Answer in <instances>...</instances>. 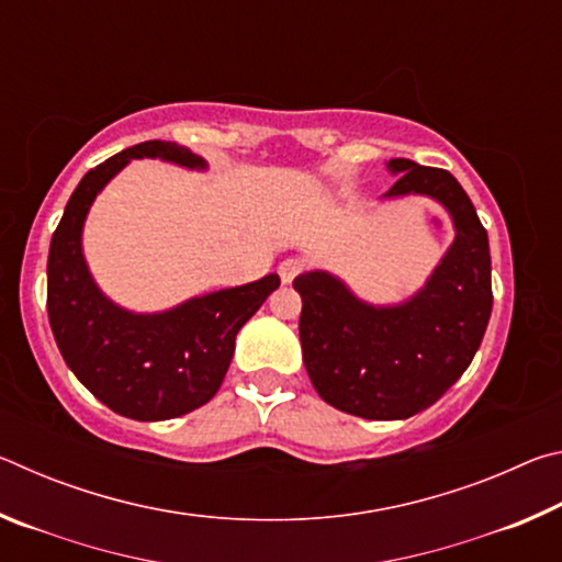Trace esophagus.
I'll return each instance as SVG.
<instances>
[{
    "label": "esophagus",
    "mask_w": 562,
    "mask_h": 562,
    "mask_svg": "<svg viewBox=\"0 0 562 562\" xmlns=\"http://www.w3.org/2000/svg\"><path fill=\"white\" fill-rule=\"evenodd\" d=\"M304 270V262L300 260V258H288V260H282L280 262V268H278V272H280V280L282 282H292L294 278H297V274Z\"/></svg>",
    "instance_id": "1"
}]
</instances>
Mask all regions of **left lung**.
I'll use <instances>...</instances> for the list:
<instances>
[{
	"label": "left lung",
	"mask_w": 562,
	"mask_h": 562,
	"mask_svg": "<svg viewBox=\"0 0 562 562\" xmlns=\"http://www.w3.org/2000/svg\"><path fill=\"white\" fill-rule=\"evenodd\" d=\"M386 168L398 178L384 198H434L453 221V243L424 288L379 307L325 270L292 282L302 297L300 341L312 386L339 412L374 422L408 418L439 402L469 369L493 307L488 235L459 180L408 158H392Z\"/></svg>",
	"instance_id": "left-lung-1"
}]
</instances>
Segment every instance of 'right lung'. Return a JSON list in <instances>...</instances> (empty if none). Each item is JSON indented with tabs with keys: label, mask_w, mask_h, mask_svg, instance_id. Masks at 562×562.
<instances>
[{
	"label": "right lung",
	"mask_w": 562,
	"mask_h": 562,
	"mask_svg": "<svg viewBox=\"0 0 562 562\" xmlns=\"http://www.w3.org/2000/svg\"><path fill=\"white\" fill-rule=\"evenodd\" d=\"M131 158H160L203 170L205 160L170 140H146L91 168L64 207L46 262V310L66 367L111 412L166 422L211 402L231 367L235 337L280 288L278 274L186 300L173 310L136 315L93 282L81 231L103 186Z\"/></svg>",
	"instance_id": "add662e5"
}]
</instances>
